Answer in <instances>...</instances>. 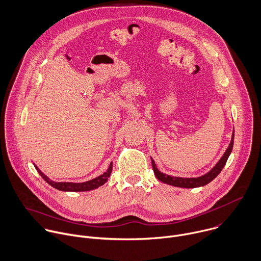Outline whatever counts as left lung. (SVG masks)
<instances>
[{"instance_id": "8db88e82", "label": "left lung", "mask_w": 261, "mask_h": 261, "mask_svg": "<svg viewBox=\"0 0 261 261\" xmlns=\"http://www.w3.org/2000/svg\"><path fill=\"white\" fill-rule=\"evenodd\" d=\"M233 138H234V134L232 133L231 136V141L230 144L228 146V148L226 149L225 153L223 154L222 158L220 159V161L217 163V165L209 172L207 174L198 177V178H181V177H172L169 175H166L164 173H161L156 167L154 161L151 159V163H152V168H153V172L155 174V177L158 178L160 181L167 183L169 185H173L176 187H182V188H195V187H199V186H203L206 185L207 183H210L212 180H214L222 171L223 167L225 166L227 159L229 154L231 153L232 150V146H233Z\"/></svg>"}]
</instances>
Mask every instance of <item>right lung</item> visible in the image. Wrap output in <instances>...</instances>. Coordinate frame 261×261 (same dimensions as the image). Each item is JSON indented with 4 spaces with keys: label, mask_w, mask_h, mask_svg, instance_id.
I'll return each instance as SVG.
<instances>
[{
    "label": "right lung",
    "mask_w": 261,
    "mask_h": 261,
    "mask_svg": "<svg viewBox=\"0 0 261 261\" xmlns=\"http://www.w3.org/2000/svg\"><path fill=\"white\" fill-rule=\"evenodd\" d=\"M36 170L38 171V173L41 175V177L52 187H55L59 190H63V191H87V190H92L95 189L99 186H101L102 184H105L108 180V178L111 175L112 172V163L110 164L109 169L107 170L106 173H103L102 175L87 181V182H83V183H72V182H55V181H51L50 179H48L36 166H35Z\"/></svg>",
    "instance_id": "add662e5"
}]
</instances>
